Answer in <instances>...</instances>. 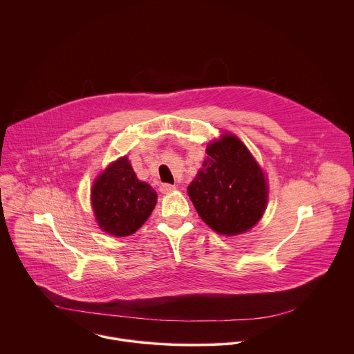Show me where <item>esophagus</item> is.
Returning <instances> with one entry per match:
<instances>
[{
	"label": "esophagus",
	"instance_id": "obj_1",
	"mask_svg": "<svg viewBox=\"0 0 354 354\" xmlns=\"http://www.w3.org/2000/svg\"><path fill=\"white\" fill-rule=\"evenodd\" d=\"M175 189H176V186H175V185H169V183H162V185L160 186V190H161V193H164V194H168V193L174 192Z\"/></svg>",
	"mask_w": 354,
	"mask_h": 354
}]
</instances>
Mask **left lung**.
Returning a JSON list of instances; mask_svg holds the SVG:
<instances>
[{"label":"left lung","mask_w":354,"mask_h":354,"mask_svg":"<svg viewBox=\"0 0 354 354\" xmlns=\"http://www.w3.org/2000/svg\"><path fill=\"white\" fill-rule=\"evenodd\" d=\"M207 158L187 194L209 227L236 235L254 227L268 203V185L248 148L232 134L207 145Z\"/></svg>","instance_id":"left-lung-1"}]
</instances>
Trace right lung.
Returning a JSON list of instances; mask_svg holds the SVG:
<instances>
[{"mask_svg": "<svg viewBox=\"0 0 354 354\" xmlns=\"http://www.w3.org/2000/svg\"><path fill=\"white\" fill-rule=\"evenodd\" d=\"M91 197L99 227L115 236L136 232L157 205V192L137 179L126 157L95 180Z\"/></svg>", "mask_w": 354, "mask_h": 354, "instance_id": "add662e5", "label": "right lung"}]
</instances>
